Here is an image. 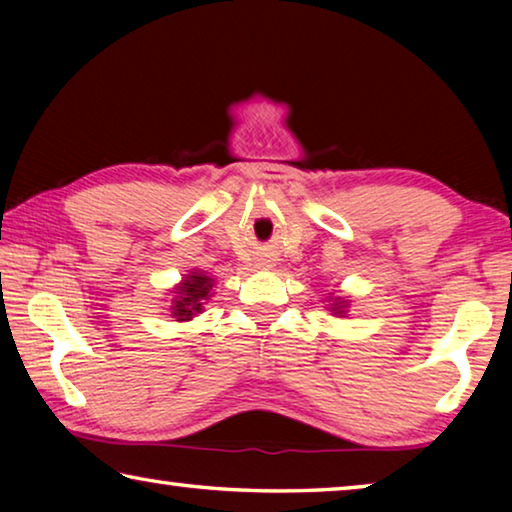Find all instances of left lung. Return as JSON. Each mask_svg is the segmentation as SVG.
Masks as SVG:
<instances>
[{
  "label": "left lung",
  "instance_id": "8db88e82",
  "mask_svg": "<svg viewBox=\"0 0 512 512\" xmlns=\"http://www.w3.org/2000/svg\"><path fill=\"white\" fill-rule=\"evenodd\" d=\"M345 309H348V300H341V298H334L332 305H329V311H332V314H339V316L345 314Z\"/></svg>",
  "mask_w": 512,
  "mask_h": 512
}]
</instances>
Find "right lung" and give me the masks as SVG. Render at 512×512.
Wrapping results in <instances>:
<instances>
[{
    "mask_svg": "<svg viewBox=\"0 0 512 512\" xmlns=\"http://www.w3.org/2000/svg\"><path fill=\"white\" fill-rule=\"evenodd\" d=\"M214 280L203 271H192L185 280L173 289L169 311L176 320H192L194 314H201L203 305L212 296Z\"/></svg>",
    "mask_w": 512,
    "mask_h": 512,
    "instance_id": "1",
    "label": "right lung"
}]
</instances>
